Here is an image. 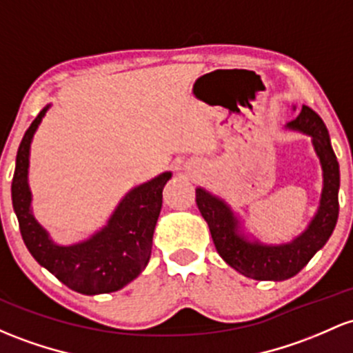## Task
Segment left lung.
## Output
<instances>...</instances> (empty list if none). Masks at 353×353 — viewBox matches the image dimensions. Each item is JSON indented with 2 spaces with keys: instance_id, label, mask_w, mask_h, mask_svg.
I'll return each mask as SVG.
<instances>
[{
  "instance_id": "1",
  "label": "left lung",
  "mask_w": 353,
  "mask_h": 353,
  "mask_svg": "<svg viewBox=\"0 0 353 353\" xmlns=\"http://www.w3.org/2000/svg\"><path fill=\"white\" fill-rule=\"evenodd\" d=\"M290 129L312 135L313 147L323 169V191L315 219L295 241L280 246H263L248 243L236 233V219L230 208L204 189H196V204L206 219L219 256L236 271L253 280L283 281L303 268L313 254L328 241L339 219V161L332 149L330 135L323 120L310 107L288 123Z\"/></svg>"
}]
</instances>
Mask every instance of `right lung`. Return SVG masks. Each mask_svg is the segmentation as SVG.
<instances>
[{
    "label": "right lung",
    "instance_id": "1",
    "mask_svg": "<svg viewBox=\"0 0 353 353\" xmlns=\"http://www.w3.org/2000/svg\"><path fill=\"white\" fill-rule=\"evenodd\" d=\"M45 107L21 139L17 154L11 199L19 231L32 256L68 288L83 295L110 293L137 278L145 268L152 250V236L162 208V189L170 179L164 172L156 179L132 189L100 233L73 246H57L30 211L28 183L30 144Z\"/></svg>",
    "mask_w": 353,
    "mask_h": 353
}]
</instances>
